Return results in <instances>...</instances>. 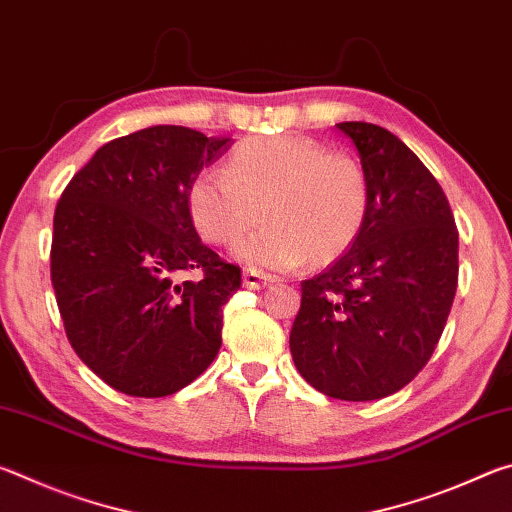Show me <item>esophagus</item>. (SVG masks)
Listing matches in <instances>:
<instances>
[{
  "instance_id": "1",
  "label": "esophagus",
  "mask_w": 512,
  "mask_h": 512,
  "mask_svg": "<svg viewBox=\"0 0 512 512\" xmlns=\"http://www.w3.org/2000/svg\"><path fill=\"white\" fill-rule=\"evenodd\" d=\"M241 282H244L246 289H262L268 282H273V277L264 271H257V268H246L244 275H241Z\"/></svg>"
}]
</instances>
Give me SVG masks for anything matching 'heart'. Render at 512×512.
I'll return each mask as SVG.
<instances>
[{
  "mask_svg": "<svg viewBox=\"0 0 512 512\" xmlns=\"http://www.w3.org/2000/svg\"><path fill=\"white\" fill-rule=\"evenodd\" d=\"M189 219L207 244L228 248L259 219L266 225L237 246L241 262L291 271L329 264L361 235L370 180L352 155L327 153L307 137L275 135L241 142L221 173L189 187Z\"/></svg>",
  "mask_w": 512,
  "mask_h": 512,
  "instance_id": "heart-1",
  "label": "heart"
}]
</instances>
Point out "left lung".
<instances>
[{
    "label": "left lung",
    "mask_w": 512,
    "mask_h": 512,
    "mask_svg": "<svg viewBox=\"0 0 512 512\" xmlns=\"http://www.w3.org/2000/svg\"><path fill=\"white\" fill-rule=\"evenodd\" d=\"M357 146L370 210L348 253L311 280L289 345L293 363L334 400H381L427 366L458 284V230L438 180L386 128L336 124Z\"/></svg>",
    "instance_id": "1"
}]
</instances>
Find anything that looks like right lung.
Masks as SVG:
<instances>
[{"label":"right lung","mask_w":512,"mask_h":512,"mask_svg":"<svg viewBox=\"0 0 512 512\" xmlns=\"http://www.w3.org/2000/svg\"><path fill=\"white\" fill-rule=\"evenodd\" d=\"M232 146L185 126L117 137L69 180L54 214L51 284L74 352L119 393L164 397L207 370L239 266L207 248L189 187ZM194 270L198 281L178 283Z\"/></svg>","instance_id":"obj_1"}]
</instances>
